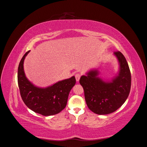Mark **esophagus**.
I'll return each instance as SVG.
<instances>
[{
    "mask_svg": "<svg viewBox=\"0 0 147 147\" xmlns=\"http://www.w3.org/2000/svg\"><path fill=\"white\" fill-rule=\"evenodd\" d=\"M81 77V75L80 74H75V78H76L77 82H78L80 80V78Z\"/></svg>",
    "mask_w": 147,
    "mask_h": 147,
    "instance_id": "34e87169",
    "label": "esophagus"
}]
</instances>
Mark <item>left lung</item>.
I'll return each instance as SVG.
<instances>
[{
    "mask_svg": "<svg viewBox=\"0 0 147 147\" xmlns=\"http://www.w3.org/2000/svg\"><path fill=\"white\" fill-rule=\"evenodd\" d=\"M114 53L119 61L120 71L112 82H105L97 77L96 70L80 79L89 109L98 115L115 112L124 103L130 92L131 75L126 59L120 51Z\"/></svg>",
    "mask_w": 147,
    "mask_h": 147,
    "instance_id": "1",
    "label": "left lung"
}]
</instances>
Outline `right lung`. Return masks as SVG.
<instances>
[{"label":"right lung","instance_id":"right-lung-1","mask_svg":"<svg viewBox=\"0 0 147 147\" xmlns=\"http://www.w3.org/2000/svg\"><path fill=\"white\" fill-rule=\"evenodd\" d=\"M29 51L22 57L18 69V83L22 99L26 105L34 112L43 116L59 113L66 107L71 89L75 84L76 79L72 77L60 81L47 88L34 86L26 78L23 63Z\"/></svg>","mask_w":147,"mask_h":147}]
</instances>
